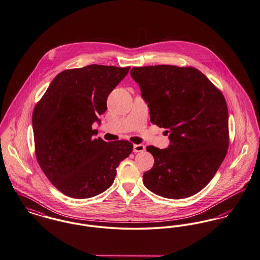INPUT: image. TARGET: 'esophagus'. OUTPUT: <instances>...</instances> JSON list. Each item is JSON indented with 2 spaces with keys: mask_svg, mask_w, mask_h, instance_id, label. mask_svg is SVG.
<instances>
[{
  "mask_svg": "<svg viewBox=\"0 0 260 260\" xmlns=\"http://www.w3.org/2000/svg\"><path fill=\"white\" fill-rule=\"evenodd\" d=\"M145 150V146L143 144H135L134 145V152H143Z\"/></svg>",
  "mask_w": 260,
  "mask_h": 260,
  "instance_id": "1",
  "label": "esophagus"
}]
</instances>
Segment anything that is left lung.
Listing matches in <instances>:
<instances>
[{
	"instance_id": "8db88e82",
	"label": "left lung",
	"mask_w": 260,
	"mask_h": 260,
	"mask_svg": "<svg viewBox=\"0 0 260 260\" xmlns=\"http://www.w3.org/2000/svg\"><path fill=\"white\" fill-rule=\"evenodd\" d=\"M150 121L169 133L165 149L148 146L154 165L143 183L162 198L191 197L209 183L229 147V115L222 92L199 70L159 64L133 68Z\"/></svg>"
}]
</instances>
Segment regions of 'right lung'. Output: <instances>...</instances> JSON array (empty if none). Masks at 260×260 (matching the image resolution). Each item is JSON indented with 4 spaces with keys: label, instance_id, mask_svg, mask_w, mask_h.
Returning <instances> with one entry per match:
<instances>
[{
    "label": "right lung",
    "instance_id": "add662e5",
    "mask_svg": "<svg viewBox=\"0 0 260 260\" xmlns=\"http://www.w3.org/2000/svg\"><path fill=\"white\" fill-rule=\"evenodd\" d=\"M129 67L90 64L53 79L32 114L35 154L49 181L63 194L88 199L109 188L121 161L133 151L126 140L94 138L92 123L107 110L109 94Z\"/></svg>",
    "mask_w": 260,
    "mask_h": 260
}]
</instances>
